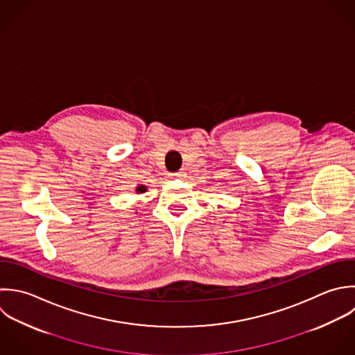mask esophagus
<instances>
[{
  "instance_id": "obj_1",
  "label": "esophagus",
  "mask_w": 355,
  "mask_h": 355,
  "mask_svg": "<svg viewBox=\"0 0 355 355\" xmlns=\"http://www.w3.org/2000/svg\"><path fill=\"white\" fill-rule=\"evenodd\" d=\"M174 178H178V177H181V174L180 173H174V174H171Z\"/></svg>"
}]
</instances>
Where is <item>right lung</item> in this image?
I'll return each mask as SVG.
<instances>
[{
  "mask_svg": "<svg viewBox=\"0 0 355 355\" xmlns=\"http://www.w3.org/2000/svg\"><path fill=\"white\" fill-rule=\"evenodd\" d=\"M144 192H146V187L145 185H138L135 188V193H144Z\"/></svg>",
  "mask_w": 355,
  "mask_h": 355,
  "instance_id": "1",
  "label": "right lung"
}]
</instances>
